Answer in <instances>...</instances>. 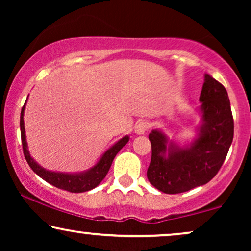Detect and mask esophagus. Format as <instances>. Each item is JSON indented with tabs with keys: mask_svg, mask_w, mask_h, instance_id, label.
I'll use <instances>...</instances> for the list:
<instances>
[{
	"mask_svg": "<svg viewBox=\"0 0 251 251\" xmlns=\"http://www.w3.org/2000/svg\"><path fill=\"white\" fill-rule=\"evenodd\" d=\"M150 128V125L146 121H139L135 126V132L137 135H144Z\"/></svg>",
	"mask_w": 251,
	"mask_h": 251,
	"instance_id": "34e87169",
	"label": "esophagus"
}]
</instances>
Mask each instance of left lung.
<instances>
[{"label": "left lung", "mask_w": 251, "mask_h": 251, "mask_svg": "<svg viewBox=\"0 0 251 251\" xmlns=\"http://www.w3.org/2000/svg\"><path fill=\"white\" fill-rule=\"evenodd\" d=\"M200 101L202 125L198 138L190 146H167L166 135L157 130L149 135L152 159L147 178L163 193H183L207 184L217 175L227 155L234 135L227 91L205 74Z\"/></svg>", "instance_id": "8db88e82"}]
</instances>
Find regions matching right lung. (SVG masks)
Masks as SVG:
<instances>
[{"instance_id": "add662e5", "label": "right lung", "mask_w": 251, "mask_h": 251, "mask_svg": "<svg viewBox=\"0 0 251 251\" xmlns=\"http://www.w3.org/2000/svg\"><path fill=\"white\" fill-rule=\"evenodd\" d=\"M26 105V102H25ZM25 105L23 106L22 113H20V133H22V144L24 155L27 163L32 168V170L37 176H40L48 183L53 185L60 190H65L71 192V193H82V192L90 191L96 186L100 184V181L104 179L107 175L109 168L112 166L113 160L119 151L128 143L129 137L125 136L123 138L115 143L111 149H108L102 154L101 159L98 161V163L91 169H89L84 173L80 174H63V173H53V171L46 170L44 168L39 166L35 161L32 159L30 154L27 149L26 135H25V126H24V111H25Z\"/></svg>"}]
</instances>
